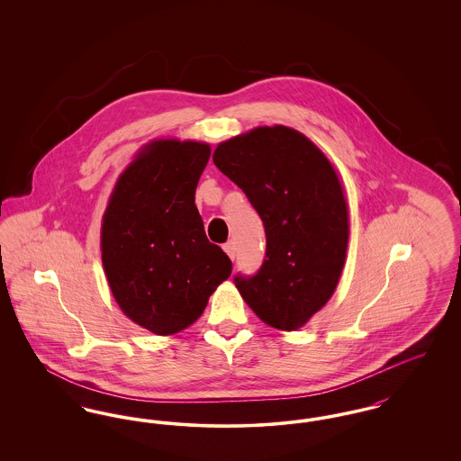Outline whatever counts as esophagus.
Wrapping results in <instances>:
<instances>
[{"mask_svg": "<svg viewBox=\"0 0 461 461\" xmlns=\"http://www.w3.org/2000/svg\"><path fill=\"white\" fill-rule=\"evenodd\" d=\"M224 252L230 256V259H235V256H237L235 241H228V243H224Z\"/></svg>", "mask_w": 461, "mask_h": 461, "instance_id": "34e87169", "label": "esophagus"}]
</instances>
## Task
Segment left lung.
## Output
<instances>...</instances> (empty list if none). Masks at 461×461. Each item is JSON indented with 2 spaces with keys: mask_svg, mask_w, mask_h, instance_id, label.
Listing matches in <instances>:
<instances>
[{
  "mask_svg": "<svg viewBox=\"0 0 461 461\" xmlns=\"http://www.w3.org/2000/svg\"><path fill=\"white\" fill-rule=\"evenodd\" d=\"M212 160L263 220L266 254L256 275L233 282L278 330L301 329L329 303L349 239L348 203L329 158L304 134L258 128L222 141Z\"/></svg>",
  "mask_w": 461,
  "mask_h": 461,
  "instance_id": "8db88e82",
  "label": "left lung"
}]
</instances>
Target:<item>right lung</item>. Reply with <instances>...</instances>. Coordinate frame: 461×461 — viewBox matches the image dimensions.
I'll list each match as a JSON object with an SVG mask.
<instances>
[{
    "label": "right lung",
    "mask_w": 461,
    "mask_h": 461,
    "mask_svg": "<svg viewBox=\"0 0 461 461\" xmlns=\"http://www.w3.org/2000/svg\"><path fill=\"white\" fill-rule=\"evenodd\" d=\"M211 149L164 140L119 177L102 224V261L122 312L157 335L192 325L231 261L205 237L195 188Z\"/></svg>",
    "instance_id": "obj_1"
}]
</instances>
